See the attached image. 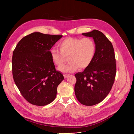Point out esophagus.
Returning a JSON list of instances; mask_svg holds the SVG:
<instances>
[{"label":"esophagus","mask_w":134,"mask_h":134,"mask_svg":"<svg viewBox=\"0 0 134 134\" xmlns=\"http://www.w3.org/2000/svg\"><path fill=\"white\" fill-rule=\"evenodd\" d=\"M69 75H66V74H65V75H64V78L65 79H66L68 76Z\"/></svg>","instance_id":"34e87169"}]
</instances>
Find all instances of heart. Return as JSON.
<instances>
[{"instance_id": "heart-1", "label": "heart", "mask_w": 134, "mask_h": 134, "mask_svg": "<svg viewBox=\"0 0 134 134\" xmlns=\"http://www.w3.org/2000/svg\"><path fill=\"white\" fill-rule=\"evenodd\" d=\"M59 50L54 48L50 50L51 58L53 63L61 67L66 60L69 62L60 68L63 72L69 73L77 70L79 68L84 69L92 63L95 53V45L91 37L82 39L66 37L58 44Z\"/></svg>"}]
</instances>
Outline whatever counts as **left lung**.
<instances>
[{"label": "left lung", "mask_w": 134, "mask_h": 134, "mask_svg": "<svg viewBox=\"0 0 134 134\" xmlns=\"http://www.w3.org/2000/svg\"><path fill=\"white\" fill-rule=\"evenodd\" d=\"M82 34L93 38L95 53L91 65L75 74L74 89L79 101L91 106L102 101L111 91L116 74V58L113 46L103 33L94 30Z\"/></svg>", "instance_id": "left-lung-1"}]
</instances>
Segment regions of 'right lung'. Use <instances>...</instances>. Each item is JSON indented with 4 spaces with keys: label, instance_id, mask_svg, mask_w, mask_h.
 Here are the masks:
<instances>
[{
    "label": "right lung",
    "instance_id": "add662e5",
    "mask_svg": "<svg viewBox=\"0 0 134 134\" xmlns=\"http://www.w3.org/2000/svg\"><path fill=\"white\" fill-rule=\"evenodd\" d=\"M62 37L34 32L22 38L13 51L14 82L23 97L33 105L43 106L52 102L64 79L55 70L50 51Z\"/></svg>",
    "mask_w": 134,
    "mask_h": 134
}]
</instances>
